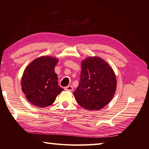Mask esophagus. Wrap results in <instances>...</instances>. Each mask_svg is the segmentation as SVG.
Wrapping results in <instances>:
<instances>
[{"instance_id": "esophagus-1", "label": "esophagus", "mask_w": 149, "mask_h": 149, "mask_svg": "<svg viewBox=\"0 0 149 149\" xmlns=\"http://www.w3.org/2000/svg\"><path fill=\"white\" fill-rule=\"evenodd\" d=\"M65 90H67V91H72L73 90V87L72 86H68L65 88Z\"/></svg>"}]
</instances>
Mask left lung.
<instances>
[{"mask_svg": "<svg viewBox=\"0 0 149 149\" xmlns=\"http://www.w3.org/2000/svg\"><path fill=\"white\" fill-rule=\"evenodd\" d=\"M80 82L74 92L77 102L87 110H98L108 104L116 89V79L109 65L99 57L81 63Z\"/></svg>", "mask_w": 149, "mask_h": 149, "instance_id": "obj_1", "label": "left lung"}]
</instances>
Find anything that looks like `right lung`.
Returning <instances> with one entry per match:
<instances>
[{
  "mask_svg": "<svg viewBox=\"0 0 149 149\" xmlns=\"http://www.w3.org/2000/svg\"><path fill=\"white\" fill-rule=\"evenodd\" d=\"M58 59L42 56L34 59L25 69L22 89L28 101L35 106L47 107L54 102L63 89L58 85L54 68Z\"/></svg>",
  "mask_w": 149,
  "mask_h": 149,
  "instance_id": "obj_1",
  "label": "right lung"
}]
</instances>
